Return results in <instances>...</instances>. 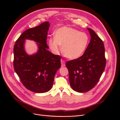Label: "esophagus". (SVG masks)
<instances>
[{
    "label": "esophagus",
    "instance_id": "obj_1",
    "mask_svg": "<svg viewBox=\"0 0 120 120\" xmlns=\"http://www.w3.org/2000/svg\"><path fill=\"white\" fill-rule=\"evenodd\" d=\"M61 66L62 67H64L65 66V62L63 60H61Z\"/></svg>",
    "mask_w": 120,
    "mask_h": 120
}]
</instances>
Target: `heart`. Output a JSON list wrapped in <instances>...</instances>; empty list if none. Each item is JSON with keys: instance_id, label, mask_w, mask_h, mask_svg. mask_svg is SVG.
I'll return each mask as SVG.
<instances>
[{"instance_id": "obj_1", "label": "heart", "mask_w": 120, "mask_h": 120, "mask_svg": "<svg viewBox=\"0 0 120 120\" xmlns=\"http://www.w3.org/2000/svg\"><path fill=\"white\" fill-rule=\"evenodd\" d=\"M89 37L86 33L69 26H63L55 32V38L48 39V45L52 52L59 54L60 45L62 51L67 58L75 59L82 56L89 43Z\"/></svg>"}]
</instances>
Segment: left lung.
Segmentation results:
<instances>
[{
    "instance_id": "8db88e82",
    "label": "left lung",
    "mask_w": 120,
    "mask_h": 120,
    "mask_svg": "<svg viewBox=\"0 0 120 120\" xmlns=\"http://www.w3.org/2000/svg\"><path fill=\"white\" fill-rule=\"evenodd\" d=\"M87 29L91 40L86 50L82 56L68 61L65 64L69 71L71 87L78 93L86 92L93 88L103 73L106 65L103 42L92 29Z\"/></svg>"
}]
</instances>
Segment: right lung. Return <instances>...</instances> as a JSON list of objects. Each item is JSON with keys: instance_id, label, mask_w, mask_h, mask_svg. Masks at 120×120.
Returning a JSON list of instances; mask_svg holds the SVG:
<instances>
[{"instance_id": "1", "label": "right lung", "mask_w": 120, "mask_h": 120, "mask_svg": "<svg viewBox=\"0 0 120 120\" xmlns=\"http://www.w3.org/2000/svg\"><path fill=\"white\" fill-rule=\"evenodd\" d=\"M50 24L46 21L27 29L15 41L14 47L15 71L25 87L37 93L51 90L56 72L61 67V57L47 50L46 39ZM26 39L37 43L36 53L29 55L26 53L24 43Z\"/></svg>"}]
</instances>
